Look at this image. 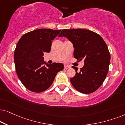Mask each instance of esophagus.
<instances>
[{
	"mask_svg": "<svg viewBox=\"0 0 125 125\" xmlns=\"http://www.w3.org/2000/svg\"><path fill=\"white\" fill-rule=\"evenodd\" d=\"M70 66H67V65H65V66H64V69H66V70L69 69H70Z\"/></svg>",
	"mask_w": 125,
	"mask_h": 125,
	"instance_id": "obj_1",
	"label": "esophagus"
}]
</instances>
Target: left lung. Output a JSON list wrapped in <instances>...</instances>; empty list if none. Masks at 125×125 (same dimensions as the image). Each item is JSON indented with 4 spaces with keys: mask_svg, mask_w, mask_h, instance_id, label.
Instances as JSON below:
<instances>
[{
    "mask_svg": "<svg viewBox=\"0 0 125 125\" xmlns=\"http://www.w3.org/2000/svg\"><path fill=\"white\" fill-rule=\"evenodd\" d=\"M64 36L71 42L74 47V57L83 60L84 66L70 79L75 89L83 94L95 91L102 85L107 75L110 54L107 44L96 33L84 29H64L58 35Z\"/></svg>",
    "mask_w": 125,
    "mask_h": 125,
    "instance_id": "1",
    "label": "left lung"
}]
</instances>
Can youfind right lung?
<instances>
[{"label": "right lung", "instance_id": "obj_1", "mask_svg": "<svg viewBox=\"0 0 125 125\" xmlns=\"http://www.w3.org/2000/svg\"><path fill=\"white\" fill-rule=\"evenodd\" d=\"M61 31L41 29L23 35L18 41L14 58L16 74L22 84L32 92L41 93L50 87L61 63L49 64L44 61V52L51 50V42Z\"/></svg>", "mask_w": 125, "mask_h": 125}]
</instances>
